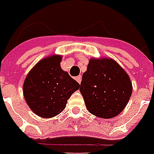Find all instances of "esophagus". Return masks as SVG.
Here are the masks:
<instances>
[{
  "mask_svg": "<svg viewBox=\"0 0 154 154\" xmlns=\"http://www.w3.org/2000/svg\"><path fill=\"white\" fill-rule=\"evenodd\" d=\"M81 79H82V78H81V75H79V76H77V77H76V78H75V80H76V81H78V82H79V83H81Z\"/></svg>",
  "mask_w": 154,
  "mask_h": 154,
  "instance_id": "esophagus-1",
  "label": "esophagus"
}]
</instances>
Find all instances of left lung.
<instances>
[{"label":"left lung","instance_id":"obj_1","mask_svg":"<svg viewBox=\"0 0 154 154\" xmlns=\"http://www.w3.org/2000/svg\"><path fill=\"white\" fill-rule=\"evenodd\" d=\"M89 112L109 119L125 108L133 88L129 76L111 59H91L80 88Z\"/></svg>","mask_w":154,"mask_h":154}]
</instances>
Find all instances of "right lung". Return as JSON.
Listing matches in <instances>:
<instances>
[{
  "mask_svg": "<svg viewBox=\"0 0 154 154\" xmlns=\"http://www.w3.org/2000/svg\"><path fill=\"white\" fill-rule=\"evenodd\" d=\"M61 56L46 58L29 72L23 84L24 98L31 110L43 118L56 116L80 84L60 67Z\"/></svg>",
  "mask_w": 154,
  "mask_h": 154,
  "instance_id": "add662e5",
  "label": "right lung"
}]
</instances>
